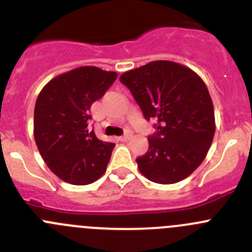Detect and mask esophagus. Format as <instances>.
Here are the masks:
<instances>
[{
    "label": "esophagus",
    "mask_w": 252,
    "mask_h": 252,
    "mask_svg": "<svg viewBox=\"0 0 252 252\" xmlns=\"http://www.w3.org/2000/svg\"><path fill=\"white\" fill-rule=\"evenodd\" d=\"M131 136H133V134H131L130 131H126V133L124 134V135H122L121 138H119V140H121V141H126V140H129V139H130Z\"/></svg>",
    "instance_id": "1"
}]
</instances>
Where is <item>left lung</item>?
Returning a JSON list of instances; mask_svg holds the SVG:
<instances>
[{"label":"left lung","mask_w":252,"mask_h":252,"mask_svg":"<svg viewBox=\"0 0 252 252\" xmlns=\"http://www.w3.org/2000/svg\"><path fill=\"white\" fill-rule=\"evenodd\" d=\"M145 119L157 129L149 150L136 158L139 171L158 184L189 177L204 161L215 135V111L207 86L190 68L171 61H154L123 73Z\"/></svg>","instance_id":"8db88e82"}]
</instances>
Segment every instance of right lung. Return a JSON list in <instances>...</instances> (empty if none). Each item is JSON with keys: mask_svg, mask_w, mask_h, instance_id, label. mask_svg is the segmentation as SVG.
<instances>
[{"mask_svg": "<svg viewBox=\"0 0 252 252\" xmlns=\"http://www.w3.org/2000/svg\"><path fill=\"white\" fill-rule=\"evenodd\" d=\"M117 79L116 72L80 67L48 81L37 96L34 138L40 155L58 178L88 185L106 172L113 142L89 131L90 108Z\"/></svg>", "mask_w": 252, "mask_h": 252, "instance_id": "1", "label": "right lung"}]
</instances>
